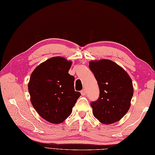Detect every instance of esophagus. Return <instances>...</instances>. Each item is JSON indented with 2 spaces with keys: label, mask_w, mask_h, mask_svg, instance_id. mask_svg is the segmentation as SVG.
<instances>
[{
  "label": "esophagus",
  "mask_w": 155,
  "mask_h": 155,
  "mask_svg": "<svg viewBox=\"0 0 155 155\" xmlns=\"http://www.w3.org/2000/svg\"><path fill=\"white\" fill-rule=\"evenodd\" d=\"M81 94H82V96H85V95H86V91H85L84 89L82 90L81 92Z\"/></svg>",
  "instance_id": "1"
}]
</instances>
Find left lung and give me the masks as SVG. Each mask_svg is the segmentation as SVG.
Wrapping results in <instances>:
<instances>
[{"instance_id":"left-lung-1","label":"left lung","mask_w":155,"mask_h":155,"mask_svg":"<svg viewBox=\"0 0 155 155\" xmlns=\"http://www.w3.org/2000/svg\"><path fill=\"white\" fill-rule=\"evenodd\" d=\"M89 68L100 88V96L92 102L94 116L104 124H111L128 111L134 95L132 81L124 69L110 60L92 61Z\"/></svg>"}]
</instances>
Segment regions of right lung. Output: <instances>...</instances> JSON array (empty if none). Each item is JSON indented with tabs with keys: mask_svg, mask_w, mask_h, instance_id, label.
Segmentation results:
<instances>
[{
	"mask_svg": "<svg viewBox=\"0 0 155 155\" xmlns=\"http://www.w3.org/2000/svg\"><path fill=\"white\" fill-rule=\"evenodd\" d=\"M72 62L61 57L47 60L35 68L28 84L32 106L42 118L61 124L69 117L81 94L74 91L69 74Z\"/></svg>",
	"mask_w": 155,
	"mask_h": 155,
	"instance_id": "right-lung-1",
	"label": "right lung"
}]
</instances>
